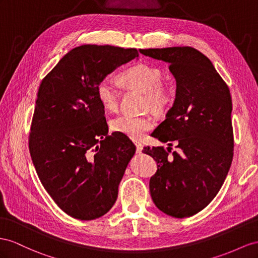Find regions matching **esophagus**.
Masks as SVG:
<instances>
[{
  "mask_svg": "<svg viewBox=\"0 0 258 258\" xmlns=\"http://www.w3.org/2000/svg\"><path fill=\"white\" fill-rule=\"evenodd\" d=\"M134 144H135V146H136L137 153H141L142 149H143V145H142V143H140V142H134Z\"/></svg>",
  "mask_w": 258,
  "mask_h": 258,
  "instance_id": "esophagus-1",
  "label": "esophagus"
}]
</instances>
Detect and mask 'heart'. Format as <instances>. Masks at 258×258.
I'll return each instance as SVG.
<instances>
[{"label":"heart","mask_w":258,"mask_h":258,"mask_svg":"<svg viewBox=\"0 0 258 258\" xmlns=\"http://www.w3.org/2000/svg\"><path fill=\"white\" fill-rule=\"evenodd\" d=\"M117 78L125 87L145 94L144 107L153 113L162 115L172 108L175 91L171 86L162 84L163 73L157 66L146 63L134 64L122 71ZM97 97L105 110H117L120 96L110 79H102L98 84ZM110 125L112 131L137 141L154 127V122L148 116L118 115L112 118Z\"/></svg>","instance_id":"heart-1"}]
</instances>
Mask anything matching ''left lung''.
<instances>
[{
    "instance_id": "1",
    "label": "left lung",
    "mask_w": 258,
    "mask_h": 258,
    "mask_svg": "<svg viewBox=\"0 0 258 258\" xmlns=\"http://www.w3.org/2000/svg\"><path fill=\"white\" fill-rule=\"evenodd\" d=\"M140 52L169 63L176 81L173 107L151 134L169 147L144 148L158 166L149 181L150 195L162 213L190 217L214 200L232 162L230 90L209 58L194 48ZM173 142L179 151L170 155Z\"/></svg>"
}]
</instances>
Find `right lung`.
I'll list each match as a JSON object with an SVG mask.
<instances>
[{"label":"right lung","mask_w":258,"mask_h":258,"mask_svg":"<svg viewBox=\"0 0 258 258\" xmlns=\"http://www.w3.org/2000/svg\"><path fill=\"white\" fill-rule=\"evenodd\" d=\"M136 49L85 44L71 50L45 76L29 134L32 163L43 187L64 213L94 220L113 206L136 147L120 133L108 135L97 86Z\"/></svg>","instance_id":"obj_1"}]
</instances>
